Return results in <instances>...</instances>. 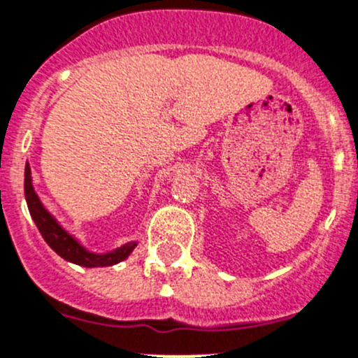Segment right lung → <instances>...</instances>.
I'll use <instances>...</instances> for the list:
<instances>
[{
	"mask_svg": "<svg viewBox=\"0 0 358 358\" xmlns=\"http://www.w3.org/2000/svg\"><path fill=\"white\" fill-rule=\"evenodd\" d=\"M24 194L29 213H31L38 231L42 233L43 240L49 243V247H51L55 252H58L63 259H66V262L78 263V265L81 266L116 265V263L123 262V259L132 252L134 247H136V242H130L122 245L120 249L113 250V252H108V255H93L90 250H86L85 247H83L78 240L72 238V236L56 222L55 217L42 206L38 196H36L35 190H33L29 164H26L24 169Z\"/></svg>",
	"mask_w": 358,
	"mask_h": 358,
	"instance_id": "obj_1",
	"label": "right lung"
}]
</instances>
